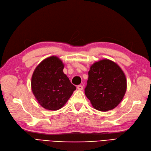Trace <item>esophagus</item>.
Returning a JSON list of instances; mask_svg holds the SVG:
<instances>
[{"label": "esophagus", "instance_id": "34e87169", "mask_svg": "<svg viewBox=\"0 0 151 151\" xmlns=\"http://www.w3.org/2000/svg\"><path fill=\"white\" fill-rule=\"evenodd\" d=\"M77 89H78V90H80V91L83 90V86H82V85H79V86H77Z\"/></svg>", "mask_w": 151, "mask_h": 151}]
</instances>
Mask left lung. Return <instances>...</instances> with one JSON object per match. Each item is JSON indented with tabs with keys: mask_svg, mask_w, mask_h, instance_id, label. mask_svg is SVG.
<instances>
[{
	"mask_svg": "<svg viewBox=\"0 0 151 151\" xmlns=\"http://www.w3.org/2000/svg\"><path fill=\"white\" fill-rule=\"evenodd\" d=\"M85 94L93 107L108 111L120 103L127 91L125 73L117 63L105 58L90 67Z\"/></svg>",
	"mask_w": 151,
	"mask_h": 151,
	"instance_id": "1",
	"label": "left lung"
}]
</instances>
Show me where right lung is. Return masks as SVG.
Here are the masks:
<instances>
[{
  "instance_id": "1",
  "label": "right lung",
  "mask_w": 151,
  "mask_h": 151,
  "mask_svg": "<svg viewBox=\"0 0 151 151\" xmlns=\"http://www.w3.org/2000/svg\"><path fill=\"white\" fill-rule=\"evenodd\" d=\"M63 68L61 59L53 55L41 62L32 75V92L38 103L48 110L62 108L76 89L63 73Z\"/></svg>"
}]
</instances>
